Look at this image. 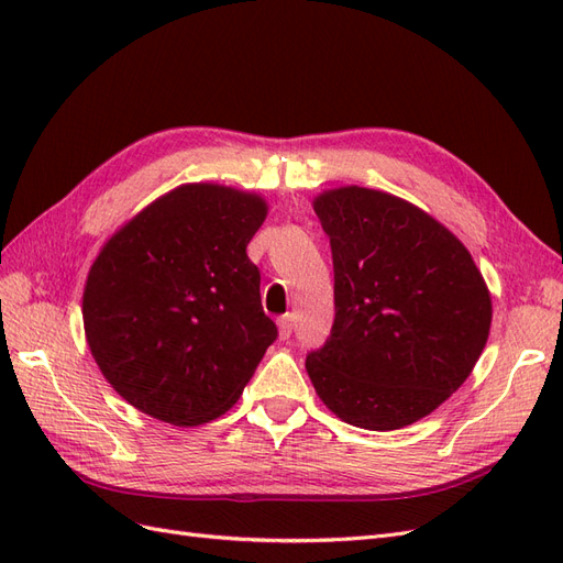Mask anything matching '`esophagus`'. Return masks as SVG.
<instances>
[{"label":"esophagus","mask_w":563,"mask_h":563,"mask_svg":"<svg viewBox=\"0 0 563 563\" xmlns=\"http://www.w3.org/2000/svg\"><path fill=\"white\" fill-rule=\"evenodd\" d=\"M277 323H279V335H282V340L291 338V333H294V319H291V314L279 317Z\"/></svg>","instance_id":"obj_1"}]
</instances>
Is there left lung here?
I'll use <instances>...</instances> for the list:
<instances>
[{
	"mask_svg": "<svg viewBox=\"0 0 563 563\" xmlns=\"http://www.w3.org/2000/svg\"><path fill=\"white\" fill-rule=\"evenodd\" d=\"M333 255L331 335L305 360L319 399L354 428L399 430L467 380L490 296L470 251L413 203L368 187L314 199Z\"/></svg>",
	"mask_w": 563,
	"mask_h": 563,
	"instance_id": "obj_1",
	"label": "left lung"
}]
</instances>
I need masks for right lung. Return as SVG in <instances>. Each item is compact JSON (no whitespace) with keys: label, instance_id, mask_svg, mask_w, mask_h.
I'll return each instance as SVG.
<instances>
[{"label":"right lung","instance_id":"add662e5","mask_svg":"<svg viewBox=\"0 0 563 563\" xmlns=\"http://www.w3.org/2000/svg\"><path fill=\"white\" fill-rule=\"evenodd\" d=\"M265 216L258 195L180 185L98 253L84 331L106 380L139 411L187 428L240 399L277 340L246 255Z\"/></svg>","mask_w":563,"mask_h":563}]
</instances>
